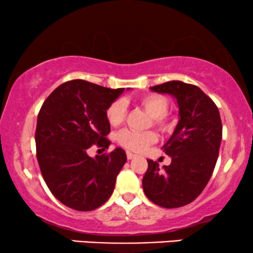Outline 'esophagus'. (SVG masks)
<instances>
[{
    "label": "esophagus",
    "instance_id": "1",
    "mask_svg": "<svg viewBox=\"0 0 253 253\" xmlns=\"http://www.w3.org/2000/svg\"><path fill=\"white\" fill-rule=\"evenodd\" d=\"M135 155L134 153H132V152H127V159H133V158H135Z\"/></svg>",
    "mask_w": 253,
    "mask_h": 253
}]
</instances>
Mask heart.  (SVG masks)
I'll list each match as a JSON object with an SVG mask.
<instances>
[{"instance_id":"obj_1","label":"heart","mask_w":253,"mask_h":253,"mask_svg":"<svg viewBox=\"0 0 253 253\" xmlns=\"http://www.w3.org/2000/svg\"><path fill=\"white\" fill-rule=\"evenodd\" d=\"M140 104L143 108L152 117V123L156 127L162 130L170 128L169 120H168L167 112L169 108V102L164 96L159 94H149L140 98ZM126 117V104L123 100H115L107 107L106 119L110 126L117 127L124 123ZM118 143L125 149L130 151H141L149 145L153 144L157 140L155 132H134L130 129H124L118 133Z\"/></svg>"}]
</instances>
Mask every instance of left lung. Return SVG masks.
I'll list each match as a JSON object with an SVG mask.
<instances>
[{
    "mask_svg": "<svg viewBox=\"0 0 253 253\" xmlns=\"http://www.w3.org/2000/svg\"><path fill=\"white\" fill-rule=\"evenodd\" d=\"M150 89L176 98L179 120L163 146L171 164L161 169L147 161L144 193L161 207L178 208L193 202L210 181L221 144V119L213 100L193 84L171 81Z\"/></svg>",
    "mask_w": 253,
    "mask_h": 253,
    "instance_id": "obj_1",
    "label": "left lung"
}]
</instances>
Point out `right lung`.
<instances>
[{
	"label": "right lung",
	"instance_id": "1",
	"mask_svg": "<svg viewBox=\"0 0 253 253\" xmlns=\"http://www.w3.org/2000/svg\"><path fill=\"white\" fill-rule=\"evenodd\" d=\"M83 80L60 84L38 114L37 158L48 189L72 210L88 211L102 206L114 190L126 163V152L88 156L92 145L108 149L110 125L106 109L124 92Z\"/></svg>",
	"mask_w": 253,
	"mask_h": 253
}]
</instances>
